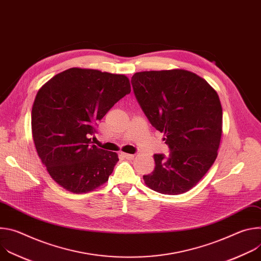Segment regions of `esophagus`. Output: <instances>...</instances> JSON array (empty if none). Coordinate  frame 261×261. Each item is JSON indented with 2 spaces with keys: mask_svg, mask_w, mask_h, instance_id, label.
Masks as SVG:
<instances>
[{
  "mask_svg": "<svg viewBox=\"0 0 261 261\" xmlns=\"http://www.w3.org/2000/svg\"><path fill=\"white\" fill-rule=\"evenodd\" d=\"M125 159H127V160H132V159H134V155H132V154H127V153H122L121 154Z\"/></svg>",
  "mask_w": 261,
  "mask_h": 261,
  "instance_id": "1",
  "label": "esophagus"
}]
</instances>
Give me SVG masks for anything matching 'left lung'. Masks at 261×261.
Segmentation results:
<instances>
[{
  "label": "left lung",
  "instance_id": "left-lung-1",
  "mask_svg": "<svg viewBox=\"0 0 261 261\" xmlns=\"http://www.w3.org/2000/svg\"><path fill=\"white\" fill-rule=\"evenodd\" d=\"M144 115L170 152L155 154V169L143 175L148 188L168 195L189 191L214 164L222 136L217 92L197 74L184 70L137 72L131 79Z\"/></svg>",
  "mask_w": 261,
  "mask_h": 261
}]
</instances>
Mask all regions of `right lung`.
<instances>
[{"label": "right lung", "mask_w": 261, "mask_h": 261, "mask_svg": "<svg viewBox=\"0 0 261 261\" xmlns=\"http://www.w3.org/2000/svg\"><path fill=\"white\" fill-rule=\"evenodd\" d=\"M131 92L124 74L70 68L45 83L32 107V135L51 178L72 193L108 180L118 154L91 144L97 121Z\"/></svg>", "instance_id": "add662e5"}]
</instances>
